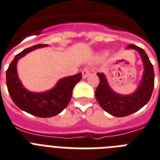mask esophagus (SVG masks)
<instances>
[{"label":"esophagus","mask_w":160,"mask_h":160,"mask_svg":"<svg viewBox=\"0 0 160 160\" xmlns=\"http://www.w3.org/2000/svg\"><path fill=\"white\" fill-rule=\"evenodd\" d=\"M89 73H90V71H89V67H84V68L82 70L83 78H86L87 76H89Z\"/></svg>","instance_id":"34e87169"}]
</instances>
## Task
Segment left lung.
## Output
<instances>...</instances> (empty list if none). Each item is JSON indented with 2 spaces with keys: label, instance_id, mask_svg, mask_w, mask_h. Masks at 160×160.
<instances>
[{
  "label": "left lung",
  "instance_id": "left-lung-1",
  "mask_svg": "<svg viewBox=\"0 0 160 160\" xmlns=\"http://www.w3.org/2000/svg\"><path fill=\"white\" fill-rule=\"evenodd\" d=\"M127 49H135L141 55L144 63V73L137 89L129 95H121L110 88L103 73H97L99 84L95 90V98L102 109L114 117H126L134 113L150 100L154 85V72L147 54L144 49L130 44Z\"/></svg>",
  "mask_w": 160,
  "mask_h": 160
}]
</instances>
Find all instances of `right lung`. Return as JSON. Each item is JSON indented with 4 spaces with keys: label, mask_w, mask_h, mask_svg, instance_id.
<instances>
[{
    "label": "right lung",
    "mask_w": 160,
    "mask_h": 160,
    "mask_svg": "<svg viewBox=\"0 0 160 160\" xmlns=\"http://www.w3.org/2000/svg\"><path fill=\"white\" fill-rule=\"evenodd\" d=\"M46 46L48 44H38L24 49L15 56L6 71V85L13 102L23 111L39 118H51L63 111L71 100L73 88L82 79V74L78 73L61 79L48 91L34 93L27 90L18 77L17 62L29 52Z\"/></svg>",
    "instance_id": "right-lung-1"
}]
</instances>
